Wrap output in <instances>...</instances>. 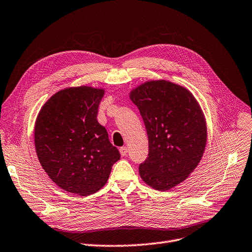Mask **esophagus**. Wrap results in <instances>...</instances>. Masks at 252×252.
<instances>
[{
    "instance_id": "esophagus-1",
    "label": "esophagus",
    "mask_w": 252,
    "mask_h": 252,
    "mask_svg": "<svg viewBox=\"0 0 252 252\" xmlns=\"http://www.w3.org/2000/svg\"><path fill=\"white\" fill-rule=\"evenodd\" d=\"M127 148H126V147H121V148H120V153H121V155H122V156H126L127 155Z\"/></svg>"
}]
</instances>
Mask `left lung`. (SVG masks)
Returning <instances> with one entry per match:
<instances>
[{
  "instance_id": "obj_1",
  "label": "left lung",
  "mask_w": 252,
  "mask_h": 252,
  "mask_svg": "<svg viewBox=\"0 0 252 252\" xmlns=\"http://www.w3.org/2000/svg\"><path fill=\"white\" fill-rule=\"evenodd\" d=\"M149 142L138 167L151 188L168 190L186 180L200 161L206 144L203 112L189 91L167 80L145 82L130 92Z\"/></svg>"
}]
</instances>
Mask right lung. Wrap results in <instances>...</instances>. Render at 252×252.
I'll return each instance as SVG.
<instances>
[{
    "label": "right lung",
    "instance_id": "1",
    "mask_svg": "<svg viewBox=\"0 0 252 252\" xmlns=\"http://www.w3.org/2000/svg\"><path fill=\"white\" fill-rule=\"evenodd\" d=\"M104 90L91 86L57 92L36 118L34 142L42 169L66 190L88 196L99 190L121 158L97 120Z\"/></svg>",
    "mask_w": 252,
    "mask_h": 252
}]
</instances>
